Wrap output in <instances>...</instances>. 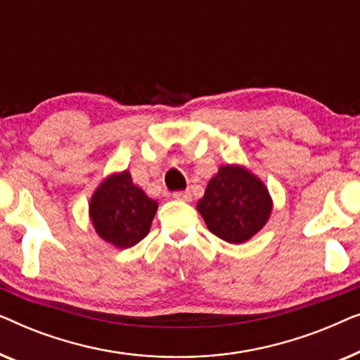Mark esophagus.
Here are the masks:
<instances>
[{"label":"esophagus","mask_w":360,"mask_h":360,"mask_svg":"<svg viewBox=\"0 0 360 360\" xmlns=\"http://www.w3.org/2000/svg\"><path fill=\"white\" fill-rule=\"evenodd\" d=\"M172 196H174V200H176V201H191L190 191H175Z\"/></svg>","instance_id":"esophagus-1"}]
</instances>
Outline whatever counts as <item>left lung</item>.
<instances>
[{
	"instance_id": "left-lung-1",
	"label": "left lung",
	"mask_w": 360,
	"mask_h": 360,
	"mask_svg": "<svg viewBox=\"0 0 360 360\" xmlns=\"http://www.w3.org/2000/svg\"><path fill=\"white\" fill-rule=\"evenodd\" d=\"M214 236L243 244L264 228L272 213V198L262 180L240 165H223L208 181L196 205Z\"/></svg>"
}]
</instances>
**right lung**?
<instances>
[{"instance_id": "right-lung-1", "label": "right lung", "mask_w": 360, "mask_h": 360, "mask_svg": "<svg viewBox=\"0 0 360 360\" xmlns=\"http://www.w3.org/2000/svg\"><path fill=\"white\" fill-rule=\"evenodd\" d=\"M157 208V201L132 184L126 170L110 175L98 186L90 201V218L101 239L127 249L149 234Z\"/></svg>"}]
</instances>
